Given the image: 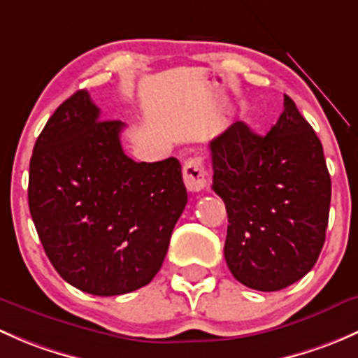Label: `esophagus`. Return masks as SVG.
<instances>
[{
	"label": "esophagus",
	"instance_id": "esophagus-1",
	"mask_svg": "<svg viewBox=\"0 0 358 358\" xmlns=\"http://www.w3.org/2000/svg\"><path fill=\"white\" fill-rule=\"evenodd\" d=\"M183 182H185L187 190L192 194L204 190L206 182H208V171H206L204 161L194 157L183 164Z\"/></svg>",
	"mask_w": 358,
	"mask_h": 358
}]
</instances>
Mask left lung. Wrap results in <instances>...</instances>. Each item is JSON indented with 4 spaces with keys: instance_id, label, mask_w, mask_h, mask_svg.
Wrapping results in <instances>:
<instances>
[{
    "instance_id": "left-lung-1",
    "label": "left lung",
    "mask_w": 358,
    "mask_h": 358,
    "mask_svg": "<svg viewBox=\"0 0 358 358\" xmlns=\"http://www.w3.org/2000/svg\"><path fill=\"white\" fill-rule=\"evenodd\" d=\"M213 190L228 213L224 259L233 276L278 292L314 268L326 240L331 176L322 144L285 94L266 135L235 122L209 142Z\"/></svg>"
}]
</instances>
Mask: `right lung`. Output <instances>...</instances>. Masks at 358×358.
I'll use <instances>...</instances> for the list:
<instances>
[{
  "mask_svg": "<svg viewBox=\"0 0 358 358\" xmlns=\"http://www.w3.org/2000/svg\"><path fill=\"white\" fill-rule=\"evenodd\" d=\"M77 90L48 120L29 166V209L52 268L90 295L130 293L152 281L187 206L176 157L135 163L125 123L101 120Z\"/></svg>",
  "mask_w": 358,
  "mask_h": 358,
  "instance_id": "right-lung-1",
  "label": "right lung"
}]
</instances>
